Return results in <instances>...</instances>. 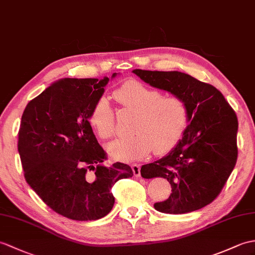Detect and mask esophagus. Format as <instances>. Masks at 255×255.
Instances as JSON below:
<instances>
[{"mask_svg": "<svg viewBox=\"0 0 255 255\" xmlns=\"http://www.w3.org/2000/svg\"><path fill=\"white\" fill-rule=\"evenodd\" d=\"M131 168H132V171H133V175L135 177H140L141 176V173H140V165L138 164H132L131 165Z\"/></svg>", "mask_w": 255, "mask_h": 255, "instance_id": "34e87169", "label": "esophagus"}]
</instances>
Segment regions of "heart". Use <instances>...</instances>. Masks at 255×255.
<instances>
[{
  "mask_svg": "<svg viewBox=\"0 0 255 255\" xmlns=\"http://www.w3.org/2000/svg\"><path fill=\"white\" fill-rule=\"evenodd\" d=\"M123 109L137 114L131 137L117 139L106 145L111 157L130 162L144 158L154 150L157 155L170 151L185 132L189 111L179 96H163V92L138 80L124 82L113 92ZM89 122L103 140L115 134V113L108 97H100L93 104Z\"/></svg>",
  "mask_w": 255,
  "mask_h": 255,
  "instance_id": "b5f03b06",
  "label": "heart"
}]
</instances>
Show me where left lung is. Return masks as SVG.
Listing matches in <instances>:
<instances>
[{"label": "left lung", "mask_w": 255, "mask_h": 255, "mask_svg": "<svg viewBox=\"0 0 255 255\" xmlns=\"http://www.w3.org/2000/svg\"><path fill=\"white\" fill-rule=\"evenodd\" d=\"M140 78L187 102L189 125L166 156L143 165V178L163 177L171 186L169 198L156 211L185 214L204 208L221 193L238 157V120L220 90L180 72L134 69Z\"/></svg>", "instance_id": "8db88e82"}]
</instances>
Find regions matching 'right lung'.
I'll return each mask as SVG.
<instances>
[{"mask_svg": "<svg viewBox=\"0 0 255 255\" xmlns=\"http://www.w3.org/2000/svg\"><path fill=\"white\" fill-rule=\"evenodd\" d=\"M108 82V77L61 79L31 100L21 116L18 152L25 179L50 209L74 221L108 215L115 202L112 187L133 176L127 164L104 166L108 154L89 122Z\"/></svg>", "mask_w": 255, "mask_h": 255, "instance_id": "1", "label": "right lung"}]
</instances>
